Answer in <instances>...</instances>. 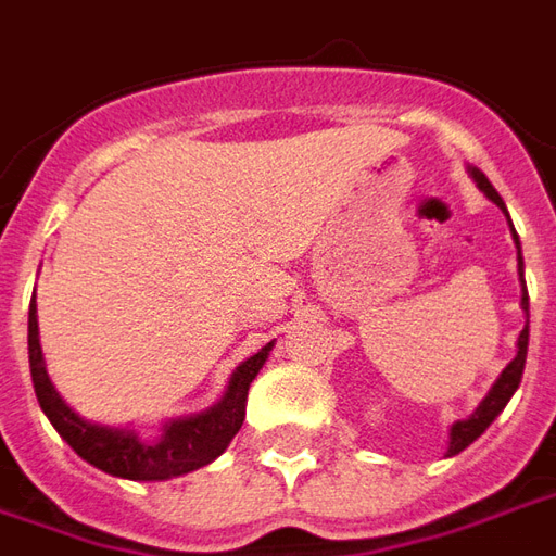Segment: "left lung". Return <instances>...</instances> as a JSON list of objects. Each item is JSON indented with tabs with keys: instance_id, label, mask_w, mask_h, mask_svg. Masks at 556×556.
Listing matches in <instances>:
<instances>
[{
	"instance_id": "obj_1",
	"label": "left lung",
	"mask_w": 556,
	"mask_h": 556,
	"mask_svg": "<svg viewBox=\"0 0 556 556\" xmlns=\"http://www.w3.org/2000/svg\"><path fill=\"white\" fill-rule=\"evenodd\" d=\"M470 175H473V181L479 184V190L489 195L494 205L501 207L503 214H506V205H503L501 193L491 187V181L482 175L479 169H470ZM509 217V214H506ZM509 226H513V219H509ZM513 238H515V247H518V235H515L513 229ZM518 274H521V309L527 313V325L525 330H521V337H518V354H515V361L503 369V375L497 378V384L491 387V393L485 399H482V405H479L473 414H470V419H462V422H455L453 431H450V453L446 455H458L465 446H470V443L477 441L482 431L489 429L491 422H494V417L501 414L503 408H506V402L513 399V393L518 390V384H521V375H525V361H527V339H530V298H527V286H525V262H521V247H518Z\"/></svg>"
}]
</instances>
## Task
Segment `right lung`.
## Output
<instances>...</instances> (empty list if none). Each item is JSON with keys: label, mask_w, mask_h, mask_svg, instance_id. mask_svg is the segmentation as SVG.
Segmentation results:
<instances>
[{"label": "right lung", "mask_w": 556, "mask_h": 556, "mask_svg": "<svg viewBox=\"0 0 556 556\" xmlns=\"http://www.w3.org/2000/svg\"><path fill=\"white\" fill-rule=\"evenodd\" d=\"M38 309L35 301L29 303V369L31 384L38 405L53 422V429L67 441V446L94 465L103 473H113L122 479H172L190 473L214 462L229 441L238 434L247 414V390L253 384L258 369L265 366L270 345L253 354L250 361L238 366V372L231 375L226 396L205 414L195 417L175 419L166 426V434L157 443H142L134 431L106 429L94 426L89 419L67 408L65 399L55 393L50 375L43 369L41 342H38Z\"/></svg>", "instance_id": "right-lung-1"}]
</instances>
